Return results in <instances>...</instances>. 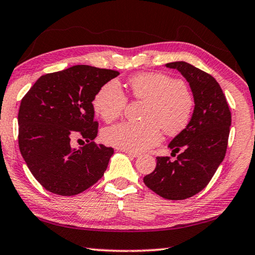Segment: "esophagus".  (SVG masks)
I'll use <instances>...</instances> for the list:
<instances>
[{"instance_id":"esophagus-1","label":"esophagus","mask_w":255,"mask_h":255,"mask_svg":"<svg viewBox=\"0 0 255 255\" xmlns=\"http://www.w3.org/2000/svg\"><path fill=\"white\" fill-rule=\"evenodd\" d=\"M123 152H125L127 155H129V156H131V157H138V156H139V155H140L139 153L130 152V150H123Z\"/></svg>"}]
</instances>
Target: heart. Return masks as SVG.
I'll return each mask as SVG.
<instances>
[{
    "mask_svg": "<svg viewBox=\"0 0 255 255\" xmlns=\"http://www.w3.org/2000/svg\"><path fill=\"white\" fill-rule=\"evenodd\" d=\"M132 96L147 101L141 123L124 122L106 128L102 138L107 144L130 152H144L162 139V129L176 135L191 120L195 100L183 82L164 73H144L129 81ZM128 98L117 81L101 86L93 99L94 111L111 123L123 115Z\"/></svg>",
    "mask_w": 255,
    "mask_h": 255,
    "instance_id": "b5f03b06",
    "label": "heart"
}]
</instances>
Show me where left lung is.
I'll return each instance as SVG.
<instances>
[{
	"label": "left lung",
	"mask_w": 255,
	"mask_h": 255,
	"mask_svg": "<svg viewBox=\"0 0 255 255\" xmlns=\"http://www.w3.org/2000/svg\"><path fill=\"white\" fill-rule=\"evenodd\" d=\"M189 82L195 99V110L187 127L169 144V156L156 157L152 173L144 183L158 196L183 200L197 195L213 178L225 157L232 115L225 94L208 73L185 62L167 63Z\"/></svg>",
	"instance_id": "left-lung-1"
}]
</instances>
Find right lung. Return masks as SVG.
I'll return each mask as SVG.
<instances>
[{"label": "right lung", "instance_id": "obj_1", "mask_svg": "<svg viewBox=\"0 0 255 255\" xmlns=\"http://www.w3.org/2000/svg\"><path fill=\"white\" fill-rule=\"evenodd\" d=\"M118 75L107 68L75 65L40 76L21 100L20 152L49 192L79 195L105 174L114 148L93 141L99 124L92 102L101 86ZM83 139L85 145L72 147Z\"/></svg>", "mask_w": 255, "mask_h": 255}]
</instances>
